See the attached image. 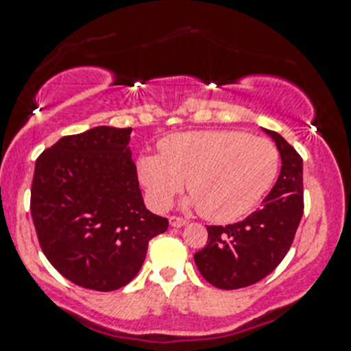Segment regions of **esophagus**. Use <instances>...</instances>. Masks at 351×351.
I'll return each mask as SVG.
<instances>
[{"label": "esophagus", "instance_id": "34e87169", "mask_svg": "<svg viewBox=\"0 0 351 351\" xmlns=\"http://www.w3.org/2000/svg\"><path fill=\"white\" fill-rule=\"evenodd\" d=\"M168 222H170L171 227H183V226H186V219L178 217V216H170V217H168Z\"/></svg>", "mask_w": 351, "mask_h": 351}]
</instances>
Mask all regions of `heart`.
I'll return each instance as SVG.
<instances>
[{
    "instance_id": "b5f03b06",
    "label": "heart",
    "mask_w": 351,
    "mask_h": 351,
    "mask_svg": "<svg viewBox=\"0 0 351 351\" xmlns=\"http://www.w3.org/2000/svg\"><path fill=\"white\" fill-rule=\"evenodd\" d=\"M160 155L137 160L138 178L152 204L163 209L183 186L206 219L230 222L245 216L271 188L280 154L267 138L242 130H194L158 143Z\"/></svg>"
}]
</instances>
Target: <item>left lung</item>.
<instances>
[{
	"label": "left lung",
	"instance_id": "obj_1",
	"mask_svg": "<svg viewBox=\"0 0 351 351\" xmlns=\"http://www.w3.org/2000/svg\"><path fill=\"white\" fill-rule=\"evenodd\" d=\"M276 143L281 171L255 213L229 226H208V243L194 253L206 281L239 289L268 276L289 252L304 213L302 158L280 134L263 129Z\"/></svg>",
	"mask_w": 351,
	"mask_h": 351
}]
</instances>
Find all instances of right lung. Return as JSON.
Wrapping results in <instances>:
<instances>
[{
  "label": "right lung",
  "mask_w": 351,
  "mask_h": 351,
  "mask_svg": "<svg viewBox=\"0 0 351 351\" xmlns=\"http://www.w3.org/2000/svg\"><path fill=\"white\" fill-rule=\"evenodd\" d=\"M132 128L65 135L39 155L31 216L39 245L62 276L116 291L135 278L168 219L145 208L129 149Z\"/></svg>",
  "instance_id": "1"
}]
</instances>
